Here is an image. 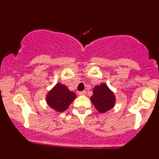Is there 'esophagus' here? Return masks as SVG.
I'll return each mask as SVG.
<instances>
[{"label": "esophagus", "instance_id": "obj_1", "mask_svg": "<svg viewBox=\"0 0 159 159\" xmlns=\"http://www.w3.org/2000/svg\"><path fill=\"white\" fill-rule=\"evenodd\" d=\"M78 94H79V95H85V94H86V91H78Z\"/></svg>", "mask_w": 159, "mask_h": 159}]
</instances>
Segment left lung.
I'll use <instances>...</instances> for the list:
<instances>
[{"instance_id":"left-lung-1","label":"left lung","mask_w":159,"mask_h":159,"mask_svg":"<svg viewBox=\"0 0 159 159\" xmlns=\"http://www.w3.org/2000/svg\"><path fill=\"white\" fill-rule=\"evenodd\" d=\"M91 101L96 109L101 113H104L113 108L115 97L106 84H101L94 88Z\"/></svg>"}]
</instances>
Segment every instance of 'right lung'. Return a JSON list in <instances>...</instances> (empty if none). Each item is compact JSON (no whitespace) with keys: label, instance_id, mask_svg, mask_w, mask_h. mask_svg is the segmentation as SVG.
Here are the masks:
<instances>
[{"label":"right lung","instance_id":"1","mask_svg":"<svg viewBox=\"0 0 159 159\" xmlns=\"http://www.w3.org/2000/svg\"><path fill=\"white\" fill-rule=\"evenodd\" d=\"M76 94L64 84L57 83L47 94L48 105L57 111L62 112L69 107Z\"/></svg>","mask_w":159,"mask_h":159}]
</instances>
